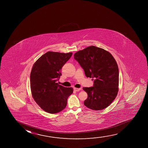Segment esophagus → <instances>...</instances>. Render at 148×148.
Here are the masks:
<instances>
[{
  "mask_svg": "<svg viewBox=\"0 0 148 148\" xmlns=\"http://www.w3.org/2000/svg\"><path fill=\"white\" fill-rule=\"evenodd\" d=\"M74 90L76 91H78L79 90H81V88H74Z\"/></svg>",
  "mask_w": 148,
  "mask_h": 148,
  "instance_id": "1",
  "label": "esophagus"
}]
</instances>
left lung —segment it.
Instances as JSON below:
<instances>
[{"instance_id":"left-lung-1","label":"left lung","mask_w":148,"mask_h":148,"mask_svg":"<svg viewBox=\"0 0 148 148\" xmlns=\"http://www.w3.org/2000/svg\"><path fill=\"white\" fill-rule=\"evenodd\" d=\"M74 58L86 76L94 80L93 86L83 88L88 95L84 105L93 110L105 109L115 99L118 91L119 69L115 60L107 51L95 46L77 51Z\"/></svg>"}]
</instances>
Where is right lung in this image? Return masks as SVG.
Here are the masks:
<instances>
[{"label":"right lung","mask_w":148,"mask_h":148,"mask_svg":"<svg viewBox=\"0 0 148 148\" xmlns=\"http://www.w3.org/2000/svg\"><path fill=\"white\" fill-rule=\"evenodd\" d=\"M72 55V53L48 51L33 65L30 74L32 95L47 113H57L64 109L68 98L73 93L72 87H64L57 82L62 75L61 69Z\"/></svg>","instance_id":"add662e5"}]
</instances>
